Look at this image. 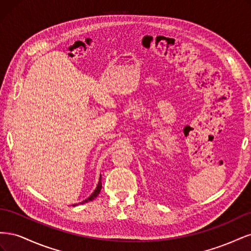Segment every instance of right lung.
<instances>
[{
    "instance_id": "1",
    "label": "right lung",
    "mask_w": 251,
    "mask_h": 251,
    "mask_svg": "<svg viewBox=\"0 0 251 251\" xmlns=\"http://www.w3.org/2000/svg\"><path fill=\"white\" fill-rule=\"evenodd\" d=\"M101 176H100V182H98V185H97V187H96V189H95V192L91 195L89 198L87 199V200H85V201H82L80 204H83V203H86V202H89V201H92V200H94L96 197L98 196V194L100 193V191H101Z\"/></svg>"
}]
</instances>
